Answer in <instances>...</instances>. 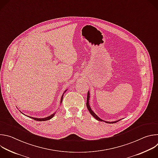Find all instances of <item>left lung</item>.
Masks as SVG:
<instances>
[{
  "label": "left lung",
  "mask_w": 158,
  "mask_h": 158,
  "mask_svg": "<svg viewBox=\"0 0 158 158\" xmlns=\"http://www.w3.org/2000/svg\"><path fill=\"white\" fill-rule=\"evenodd\" d=\"M89 98H90V93H89V91H88V93H87V102H86V106H87V109H88V110L89 111V112L90 113H91V114L95 118V119H96L97 120H98V121H104L105 123H109V124H113V123H116V122H118V121H120V120H119V121H112V122H108V121H103L102 119H100L95 113L93 111V110L91 109V107H90V106H89Z\"/></svg>",
  "instance_id": "left-lung-1"
}]
</instances>
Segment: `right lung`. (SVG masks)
<instances>
[{"instance_id":"right-lung-1","label":"right lung","mask_w":158,"mask_h":158,"mask_svg":"<svg viewBox=\"0 0 158 158\" xmlns=\"http://www.w3.org/2000/svg\"><path fill=\"white\" fill-rule=\"evenodd\" d=\"M67 91V90H65V91H64V94H63V95H62V96L61 97V99H60V104L62 103V99H63V96H64V93H65V91ZM19 111H20V110H19ZM23 114V113H22ZM25 115V114H24ZM55 115V113H54V114H51V116H48V117H46V118H33V117H31V116H28V117H29L30 118H32V119H34V120H35V121H48V120H49V119H51V118H52L53 117H54V116Z\"/></svg>"}]
</instances>
